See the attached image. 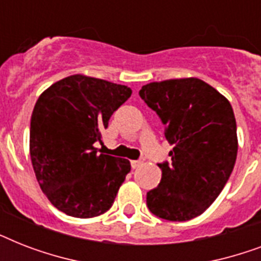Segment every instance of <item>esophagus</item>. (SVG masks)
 Here are the masks:
<instances>
[{
	"label": "esophagus",
	"instance_id": "esophagus-1",
	"mask_svg": "<svg viewBox=\"0 0 261 261\" xmlns=\"http://www.w3.org/2000/svg\"><path fill=\"white\" fill-rule=\"evenodd\" d=\"M142 164H143L142 160H133V161H131V167H133V169H137V168L141 167Z\"/></svg>",
	"mask_w": 261,
	"mask_h": 261
}]
</instances>
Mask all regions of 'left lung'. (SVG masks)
I'll return each instance as SVG.
<instances>
[{
  "label": "left lung",
  "mask_w": 261,
  "mask_h": 261,
  "mask_svg": "<svg viewBox=\"0 0 261 261\" xmlns=\"http://www.w3.org/2000/svg\"><path fill=\"white\" fill-rule=\"evenodd\" d=\"M139 96L163 120L173 146L172 163L159 164L163 176L147 192V207L168 221L195 218L218 198L234 168L239 141L233 108L195 77L146 84Z\"/></svg>",
  "instance_id": "obj_1"
}]
</instances>
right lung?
<instances>
[{
  "label": "right lung",
  "mask_w": 261,
  "mask_h": 261,
  "mask_svg": "<svg viewBox=\"0 0 261 261\" xmlns=\"http://www.w3.org/2000/svg\"><path fill=\"white\" fill-rule=\"evenodd\" d=\"M126 85L84 74L47 88L31 116L30 154L51 204L75 218L104 214L130 172V161L98 154L111 115L131 96Z\"/></svg>",
  "instance_id": "add662e5"
}]
</instances>
